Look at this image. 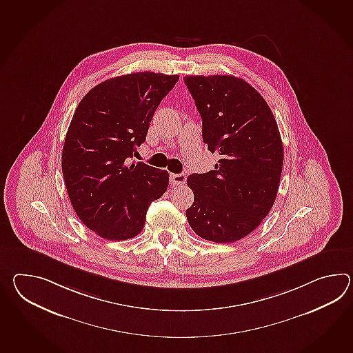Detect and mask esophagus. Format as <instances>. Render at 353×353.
Masks as SVG:
<instances>
[{
    "instance_id": "esophagus-1",
    "label": "esophagus",
    "mask_w": 353,
    "mask_h": 353,
    "mask_svg": "<svg viewBox=\"0 0 353 353\" xmlns=\"http://www.w3.org/2000/svg\"><path fill=\"white\" fill-rule=\"evenodd\" d=\"M186 181V174L185 173H171L170 176V182L173 186H180L183 185Z\"/></svg>"
}]
</instances>
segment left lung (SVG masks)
I'll return each mask as SVG.
<instances>
[{"instance_id":"1","label":"left lung","mask_w":353,"mask_h":353,"mask_svg":"<svg viewBox=\"0 0 353 353\" xmlns=\"http://www.w3.org/2000/svg\"><path fill=\"white\" fill-rule=\"evenodd\" d=\"M203 119V141L219 154L215 170L188 176L196 234L232 243L252 233L277 196L283 147L274 114L257 90L234 76H186Z\"/></svg>"}]
</instances>
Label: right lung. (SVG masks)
I'll use <instances>...</instances> for the list:
<instances>
[{"label":"right lung","mask_w":353,"mask_h":353,"mask_svg":"<svg viewBox=\"0 0 353 353\" xmlns=\"http://www.w3.org/2000/svg\"><path fill=\"white\" fill-rule=\"evenodd\" d=\"M179 79L135 72L106 79L73 114L63 145V177L79 220L101 238L125 241L139 234L149 205L168 188L165 170L129 162Z\"/></svg>","instance_id":"right-lung-1"}]
</instances>
